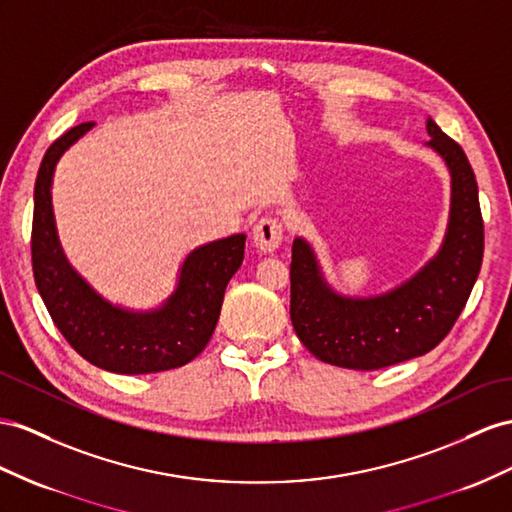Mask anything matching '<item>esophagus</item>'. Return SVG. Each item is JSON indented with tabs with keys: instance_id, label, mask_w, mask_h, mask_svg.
<instances>
[{
	"instance_id": "obj_1",
	"label": "esophagus",
	"mask_w": 512,
	"mask_h": 512,
	"mask_svg": "<svg viewBox=\"0 0 512 512\" xmlns=\"http://www.w3.org/2000/svg\"><path fill=\"white\" fill-rule=\"evenodd\" d=\"M283 240V225L277 218H261L253 227V244L261 253H274Z\"/></svg>"
}]
</instances>
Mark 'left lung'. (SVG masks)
<instances>
[{"label":"left lung","mask_w":512,"mask_h":512,"mask_svg":"<svg viewBox=\"0 0 512 512\" xmlns=\"http://www.w3.org/2000/svg\"><path fill=\"white\" fill-rule=\"evenodd\" d=\"M435 151L450 173V214L439 251L413 277L374 296H348L326 281L313 246L292 244L290 316L303 346L324 363L381 370L422 357L450 333L482 266L484 229L478 183L465 151L426 121Z\"/></svg>","instance_id":"obj_1"}]
</instances>
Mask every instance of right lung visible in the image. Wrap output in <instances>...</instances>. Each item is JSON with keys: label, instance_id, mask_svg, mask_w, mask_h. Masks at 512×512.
Wrapping results in <instances>:
<instances>
[{"label": "right lung", "instance_id": "obj_1", "mask_svg": "<svg viewBox=\"0 0 512 512\" xmlns=\"http://www.w3.org/2000/svg\"><path fill=\"white\" fill-rule=\"evenodd\" d=\"M95 123H82L47 149L34 186L32 268L51 320L80 355L114 374H155L201 355L220 316L227 283L244 259V233L196 246L183 259L173 294L160 307L129 309L110 303L62 251L51 183L60 157Z\"/></svg>", "mask_w": 512, "mask_h": 512}]
</instances>
